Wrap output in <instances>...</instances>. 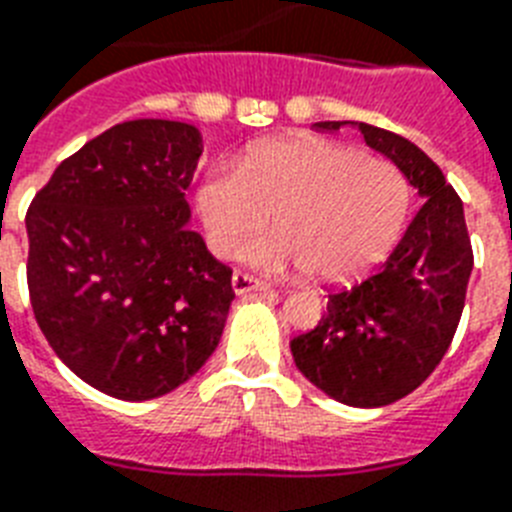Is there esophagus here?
Segmentation results:
<instances>
[{"label":"esophagus","instance_id":"34e87169","mask_svg":"<svg viewBox=\"0 0 512 512\" xmlns=\"http://www.w3.org/2000/svg\"><path fill=\"white\" fill-rule=\"evenodd\" d=\"M232 290H235L237 296H245V293H264L269 290L267 282H261L259 277L245 275V272H235L232 275Z\"/></svg>","mask_w":512,"mask_h":512}]
</instances>
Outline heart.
Wrapping results in <instances>:
<instances>
[{"label": "heart", "mask_w": 512, "mask_h": 512, "mask_svg": "<svg viewBox=\"0 0 512 512\" xmlns=\"http://www.w3.org/2000/svg\"><path fill=\"white\" fill-rule=\"evenodd\" d=\"M407 200L394 163L320 137L272 140L243 163H214L195 192L214 253L235 256L275 213L278 230L242 244L240 259L272 275L309 269L327 282L349 280L386 253Z\"/></svg>", "instance_id": "1"}]
</instances>
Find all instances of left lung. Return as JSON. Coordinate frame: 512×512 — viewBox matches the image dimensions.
I'll use <instances>...</instances> for the list:
<instances>
[{
	"mask_svg": "<svg viewBox=\"0 0 512 512\" xmlns=\"http://www.w3.org/2000/svg\"><path fill=\"white\" fill-rule=\"evenodd\" d=\"M349 121H320L338 132ZM354 124V121H351ZM423 200L375 275L327 296L314 330L290 341L293 362L322 394L349 407H383L412 394L455 338L465 306L473 248L463 200L415 142L357 124Z\"/></svg>",
	"mask_w": 512,
	"mask_h": 512,
	"instance_id": "obj_1",
	"label": "left lung"
}]
</instances>
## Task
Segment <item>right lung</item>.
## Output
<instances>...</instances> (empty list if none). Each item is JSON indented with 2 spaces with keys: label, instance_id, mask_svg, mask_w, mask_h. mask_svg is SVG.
<instances>
[{
  "label": "right lung",
  "instance_id": "obj_1",
  "mask_svg": "<svg viewBox=\"0 0 512 512\" xmlns=\"http://www.w3.org/2000/svg\"><path fill=\"white\" fill-rule=\"evenodd\" d=\"M200 153L185 121H124L65 158L28 208L36 322L68 370L124 402L190 380L235 298L232 269L190 230Z\"/></svg>",
  "mask_w": 512,
  "mask_h": 512
}]
</instances>
